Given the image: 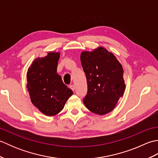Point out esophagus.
Segmentation results:
<instances>
[{
    "label": "esophagus",
    "mask_w": 158,
    "mask_h": 158,
    "mask_svg": "<svg viewBox=\"0 0 158 158\" xmlns=\"http://www.w3.org/2000/svg\"><path fill=\"white\" fill-rule=\"evenodd\" d=\"M69 88L71 89L73 91H74V89H75V86H74L73 85H70V86H69Z\"/></svg>",
    "instance_id": "obj_1"
}]
</instances>
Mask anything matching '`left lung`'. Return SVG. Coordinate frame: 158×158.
Returning a JSON list of instances; mask_svg holds the SVG:
<instances>
[{"label":"left lung","mask_w":158,"mask_h":158,"mask_svg":"<svg viewBox=\"0 0 158 158\" xmlns=\"http://www.w3.org/2000/svg\"><path fill=\"white\" fill-rule=\"evenodd\" d=\"M80 58L88 83L84 105L94 113L105 115L115 108L125 90L122 66L102 47L83 52Z\"/></svg>","instance_id":"1"}]
</instances>
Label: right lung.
I'll list each match as a JSON object with an SVG mask.
<instances>
[{
    "label": "right lung",
    "instance_id": "1",
    "mask_svg": "<svg viewBox=\"0 0 158 158\" xmlns=\"http://www.w3.org/2000/svg\"><path fill=\"white\" fill-rule=\"evenodd\" d=\"M60 53L49 52L36 58L27 73V88L32 103L48 116L56 115L63 109L73 91L57 73Z\"/></svg>",
    "mask_w": 158,
    "mask_h": 158
}]
</instances>
